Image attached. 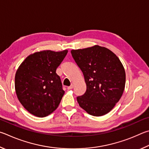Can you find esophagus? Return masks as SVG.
<instances>
[{
    "instance_id": "1",
    "label": "esophagus",
    "mask_w": 149,
    "mask_h": 149,
    "mask_svg": "<svg viewBox=\"0 0 149 149\" xmlns=\"http://www.w3.org/2000/svg\"><path fill=\"white\" fill-rule=\"evenodd\" d=\"M73 88H74V86H73L72 84H71V85H70V86H69V87H67V89H68V90H72Z\"/></svg>"
}]
</instances>
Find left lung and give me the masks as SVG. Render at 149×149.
<instances>
[{
  "instance_id": "1",
  "label": "left lung",
  "mask_w": 149,
  "mask_h": 149,
  "mask_svg": "<svg viewBox=\"0 0 149 149\" xmlns=\"http://www.w3.org/2000/svg\"><path fill=\"white\" fill-rule=\"evenodd\" d=\"M70 52L86 84L84 94L77 97L80 107L94 116L107 114L124 90L126 73L121 61L110 49L97 45Z\"/></svg>"
}]
</instances>
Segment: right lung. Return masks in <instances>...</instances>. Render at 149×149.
<instances>
[{
	"mask_svg": "<svg viewBox=\"0 0 149 149\" xmlns=\"http://www.w3.org/2000/svg\"><path fill=\"white\" fill-rule=\"evenodd\" d=\"M68 50H44L29 56L17 70L15 89L24 108L38 117H45L58 107L65 92L56 69Z\"/></svg>",
	"mask_w": 149,
	"mask_h": 149,
	"instance_id": "obj_1",
	"label": "right lung"
}]
</instances>
